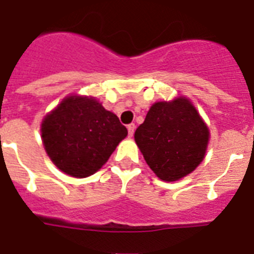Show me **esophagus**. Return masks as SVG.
Here are the masks:
<instances>
[{
	"instance_id": "1",
	"label": "esophagus",
	"mask_w": 254,
	"mask_h": 254,
	"mask_svg": "<svg viewBox=\"0 0 254 254\" xmlns=\"http://www.w3.org/2000/svg\"><path fill=\"white\" fill-rule=\"evenodd\" d=\"M134 128H136V126H134L133 123H131V125L127 126V129H128V136H133Z\"/></svg>"
}]
</instances>
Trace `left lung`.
I'll return each mask as SVG.
<instances>
[{
    "mask_svg": "<svg viewBox=\"0 0 254 254\" xmlns=\"http://www.w3.org/2000/svg\"><path fill=\"white\" fill-rule=\"evenodd\" d=\"M147 165L165 182L178 181L203 160L208 128L190 100L155 103L134 132Z\"/></svg>",
    "mask_w": 254,
    "mask_h": 254,
    "instance_id": "8db88e82",
    "label": "left lung"
}]
</instances>
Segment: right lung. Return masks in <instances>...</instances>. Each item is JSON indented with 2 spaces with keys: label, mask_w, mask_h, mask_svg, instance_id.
<instances>
[{
  "label": "right lung",
  "mask_w": 254,
  "mask_h": 254,
  "mask_svg": "<svg viewBox=\"0 0 254 254\" xmlns=\"http://www.w3.org/2000/svg\"><path fill=\"white\" fill-rule=\"evenodd\" d=\"M127 133L116 114L87 96H68L42 123L48 156L76 178L98 172Z\"/></svg>",
  "instance_id": "obj_1"
}]
</instances>
